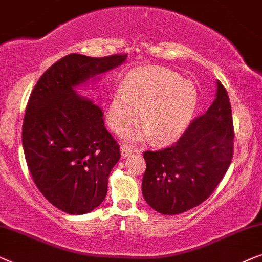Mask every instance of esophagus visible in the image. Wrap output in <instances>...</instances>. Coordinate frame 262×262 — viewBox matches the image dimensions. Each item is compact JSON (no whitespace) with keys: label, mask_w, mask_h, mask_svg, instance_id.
<instances>
[{"label":"esophagus","mask_w":262,"mask_h":262,"mask_svg":"<svg viewBox=\"0 0 262 262\" xmlns=\"http://www.w3.org/2000/svg\"><path fill=\"white\" fill-rule=\"evenodd\" d=\"M133 152H134V149L132 148V147H129V146H127V145L121 146V156H122V158H128V157L130 156Z\"/></svg>","instance_id":"esophagus-1"}]
</instances>
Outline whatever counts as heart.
<instances>
[{
    "label": "heart",
    "mask_w": 262,
    "mask_h": 262,
    "mask_svg": "<svg viewBox=\"0 0 262 262\" xmlns=\"http://www.w3.org/2000/svg\"><path fill=\"white\" fill-rule=\"evenodd\" d=\"M195 86L176 72L164 67L129 72L111 97L106 123L114 133H124L138 117L141 127L128 132L130 141L151 137L164 142L179 137L193 120L198 106Z\"/></svg>",
    "instance_id": "b5f03b06"
}]
</instances>
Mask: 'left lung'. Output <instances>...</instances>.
I'll list each match as a JSON object with an SVG mask.
<instances>
[{"mask_svg":"<svg viewBox=\"0 0 262 262\" xmlns=\"http://www.w3.org/2000/svg\"><path fill=\"white\" fill-rule=\"evenodd\" d=\"M233 153L229 96L217 80L215 98L195 118L179 141L160 151H146L142 195L162 214L183 213L204 202L228 171Z\"/></svg>","mask_w":262,"mask_h":262,"instance_id":"1","label":"left lung"}]
</instances>
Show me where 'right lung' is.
<instances>
[{
    "label": "right lung",
    "mask_w": 262,
    "mask_h": 262,
    "mask_svg": "<svg viewBox=\"0 0 262 262\" xmlns=\"http://www.w3.org/2000/svg\"><path fill=\"white\" fill-rule=\"evenodd\" d=\"M127 55L71 54L51 66L34 86L23 124V147L32 179L58 210L85 214L102 204L121 158L104 125V113L76 89L124 63Z\"/></svg>",
    "instance_id": "1"
}]
</instances>
